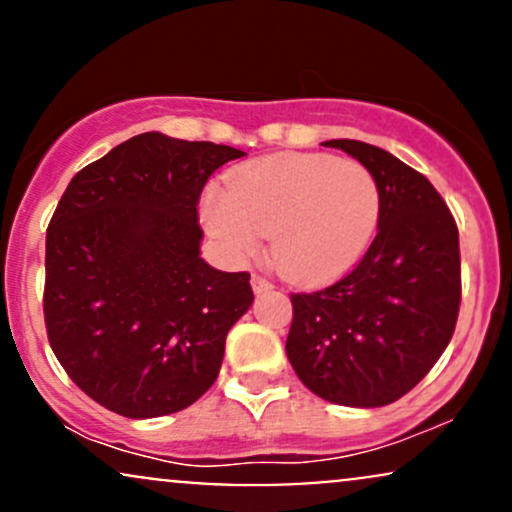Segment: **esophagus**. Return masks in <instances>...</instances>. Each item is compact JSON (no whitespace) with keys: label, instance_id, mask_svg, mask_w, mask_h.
Segmentation results:
<instances>
[{"label":"esophagus","instance_id":"1","mask_svg":"<svg viewBox=\"0 0 512 512\" xmlns=\"http://www.w3.org/2000/svg\"><path fill=\"white\" fill-rule=\"evenodd\" d=\"M250 284H252V291H255V293H264V291L272 289V284H269V281L264 279V276H260V274H252Z\"/></svg>","mask_w":512,"mask_h":512}]
</instances>
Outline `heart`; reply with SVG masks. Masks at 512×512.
Returning a JSON list of instances; mask_svg holds the SVG:
<instances>
[{
	"label": "heart",
	"mask_w": 512,
	"mask_h": 512,
	"mask_svg": "<svg viewBox=\"0 0 512 512\" xmlns=\"http://www.w3.org/2000/svg\"><path fill=\"white\" fill-rule=\"evenodd\" d=\"M380 209L378 178L363 163L274 154L228 173L226 192H207L202 216L226 255H252L269 233L272 262L286 279L325 284L361 260Z\"/></svg>",
	"instance_id": "obj_1"
}]
</instances>
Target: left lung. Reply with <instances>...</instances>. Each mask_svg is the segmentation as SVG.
Instances as JSON below:
<instances>
[{"label": "left lung", "instance_id": "8db88e82", "mask_svg": "<svg viewBox=\"0 0 512 512\" xmlns=\"http://www.w3.org/2000/svg\"><path fill=\"white\" fill-rule=\"evenodd\" d=\"M325 146L346 151L378 178V236L342 279L291 293L286 356L317 397L385 407L419 385L450 344L462 298L460 233L419 170L356 139Z\"/></svg>", "mask_w": 512, "mask_h": 512}]
</instances>
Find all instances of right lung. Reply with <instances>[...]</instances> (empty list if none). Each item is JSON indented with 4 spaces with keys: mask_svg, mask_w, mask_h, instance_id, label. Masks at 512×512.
I'll return each mask as SVG.
<instances>
[{
    "mask_svg": "<svg viewBox=\"0 0 512 512\" xmlns=\"http://www.w3.org/2000/svg\"><path fill=\"white\" fill-rule=\"evenodd\" d=\"M240 149L144 132L74 175L45 238L43 313L57 361L127 419L195 404L248 313V272L199 257L197 204Z\"/></svg>",
    "mask_w": 512,
    "mask_h": 512,
    "instance_id": "add662e5",
    "label": "right lung"
}]
</instances>
